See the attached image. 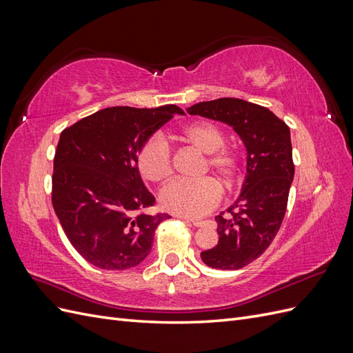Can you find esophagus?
I'll use <instances>...</instances> for the list:
<instances>
[{"mask_svg": "<svg viewBox=\"0 0 353 353\" xmlns=\"http://www.w3.org/2000/svg\"><path fill=\"white\" fill-rule=\"evenodd\" d=\"M183 219H184V221H187V222H191V223H193L194 227H201L203 223H205V222L200 221V219H188V218H183Z\"/></svg>", "mask_w": 353, "mask_h": 353, "instance_id": "1", "label": "esophagus"}]
</instances>
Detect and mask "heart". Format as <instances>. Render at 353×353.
<instances>
[{
    "label": "heart",
    "mask_w": 353,
    "mask_h": 353,
    "mask_svg": "<svg viewBox=\"0 0 353 353\" xmlns=\"http://www.w3.org/2000/svg\"><path fill=\"white\" fill-rule=\"evenodd\" d=\"M184 143L206 153L205 169H210L223 185L232 187L240 178V159L231 148L223 147L225 137L216 125L196 122L179 132ZM141 175L152 183H163L172 174V152L163 137L153 135L144 141L137 154ZM222 199V190L213 178L196 181L176 179L160 191L163 209L184 218H200L215 209Z\"/></svg>",
    "instance_id": "1"
}]
</instances>
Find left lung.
<instances>
[{"label":"left lung","mask_w":353,"mask_h":353,"mask_svg":"<svg viewBox=\"0 0 353 353\" xmlns=\"http://www.w3.org/2000/svg\"><path fill=\"white\" fill-rule=\"evenodd\" d=\"M232 126L248 150V170L239 199L215 218L219 240L201 252L215 270H240L270 248L285 215L294 165L290 128L270 109L240 99H218L187 109Z\"/></svg>","instance_id":"1"}]
</instances>
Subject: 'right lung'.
<instances>
[{
    "label": "right lung",
    "mask_w": 353,
    "mask_h": 353,
    "mask_svg": "<svg viewBox=\"0 0 353 353\" xmlns=\"http://www.w3.org/2000/svg\"><path fill=\"white\" fill-rule=\"evenodd\" d=\"M178 105L135 109L116 105L63 130L54 156L52 208L66 237L82 258L101 270L140 265L150 253L154 231L168 213L145 215L154 196L140 176V147Z\"/></svg>",
    "instance_id": "right-lung-1"
}]
</instances>
